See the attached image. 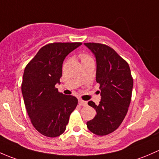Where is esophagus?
Here are the masks:
<instances>
[{
	"instance_id": "34e87169",
	"label": "esophagus",
	"mask_w": 159,
	"mask_h": 159,
	"mask_svg": "<svg viewBox=\"0 0 159 159\" xmlns=\"http://www.w3.org/2000/svg\"><path fill=\"white\" fill-rule=\"evenodd\" d=\"M79 105H80V106H87V102L80 99V100H79Z\"/></svg>"
}]
</instances>
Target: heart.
Listing matches in <instances>:
<instances>
[{
  "mask_svg": "<svg viewBox=\"0 0 159 159\" xmlns=\"http://www.w3.org/2000/svg\"><path fill=\"white\" fill-rule=\"evenodd\" d=\"M80 59H81V62L82 63H84V62H87V61H91L93 60L92 57L89 55L86 54V53H83V54L80 55Z\"/></svg>",
  "mask_w": 159,
  "mask_h": 159,
  "instance_id": "heart-1",
  "label": "heart"
}]
</instances>
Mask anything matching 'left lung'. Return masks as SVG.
Here are the masks:
<instances>
[{
    "mask_svg": "<svg viewBox=\"0 0 159 159\" xmlns=\"http://www.w3.org/2000/svg\"><path fill=\"white\" fill-rule=\"evenodd\" d=\"M96 61V80L100 86L101 101L88 102L96 115L86 122L89 130L97 135H106L119 128L128 112L133 80L129 66L112 48L105 44L86 43Z\"/></svg>",
    "mask_w": 159,
    "mask_h": 159,
    "instance_id": "8db88e82",
    "label": "left lung"
}]
</instances>
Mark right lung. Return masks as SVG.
I'll return each mask as SVG.
<instances>
[{
	"label": "right lung",
	"instance_id": "1",
	"mask_svg": "<svg viewBox=\"0 0 159 159\" xmlns=\"http://www.w3.org/2000/svg\"><path fill=\"white\" fill-rule=\"evenodd\" d=\"M81 43H53L42 47L27 65L21 91L34 127L42 135L54 138L66 130L78 99L59 93L62 66L69 53Z\"/></svg>",
	"mask_w": 159,
	"mask_h": 159
}]
</instances>
